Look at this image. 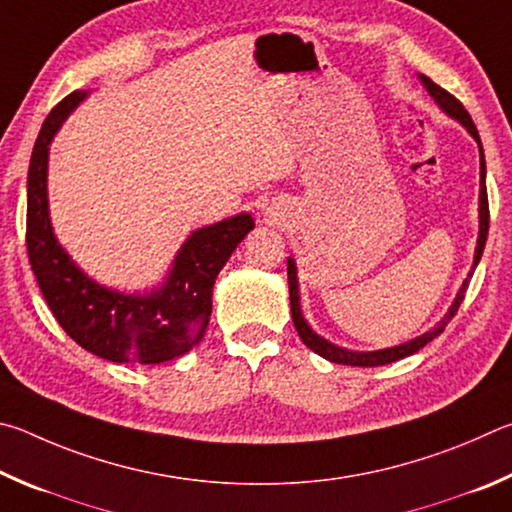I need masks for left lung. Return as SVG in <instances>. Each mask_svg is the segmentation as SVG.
<instances>
[{
    "mask_svg": "<svg viewBox=\"0 0 512 512\" xmlns=\"http://www.w3.org/2000/svg\"><path fill=\"white\" fill-rule=\"evenodd\" d=\"M420 83L425 85V89L429 92V96L434 98L436 105L441 107V110L452 116L454 121H459L465 130L470 132V137L479 143V161H481V182H479V238H477V249H474V263H472V270L468 274V279L463 281V285L456 292V299L452 301L450 310H447V315L438 321V324L427 330V333L418 335L414 339H409L405 344H398V346H389V348H380V351H348V348L337 346L333 342H328L321 335H317L315 330L308 326L306 317H303L301 312V297H299V279H297V263H294V258H288V285H290V308H292V321H294V328H297V333L301 337V342L306 344L310 351H315L317 355L324 357L328 362H335V364H348V366H382V364H391V362H398L402 357L407 355H414L416 351H420L425 344L432 342L434 337H438L445 330V326L450 324V319L456 315V310H459L461 301L465 297V290H468V283H470V276L474 272V267L479 265L481 261V254H483V247H486V238H488V227H490V211H488V193H486V159H483V146H481V139H479V132H477V125L472 123L470 114L465 107L456 101V98L445 92L443 87H438L434 80H429L427 76L418 74Z\"/></svg>",
    "mask_w": 512,
    "mask_h": 512,
    "instance_id": "8db88e82",
    "label": "left lung"
}]
</instances>
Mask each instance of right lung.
Segmentation results:
<instances>
[{
  "label": "right lung",
  "mask_w": 512,
  "mask_h": 512,
  "mask_svg": "<svg viewBox=\"0 0 512 512\" xmlns=\"http://www.w3.org/2000/svg\"><path fill=\"white\" fill-rule=\"evenodd\" d=\"M87 98L69 94L38 134L26 182V249L53 317L85 351L116 364H161L202 342L213 283L254 229L249 213L195 229L179 247L164 281L148 292L105 288L80 270L60 245L49 215V146L67 116Z\"/></svg>",
  "instance_id": "right-lung-1"
}]
</instances>
